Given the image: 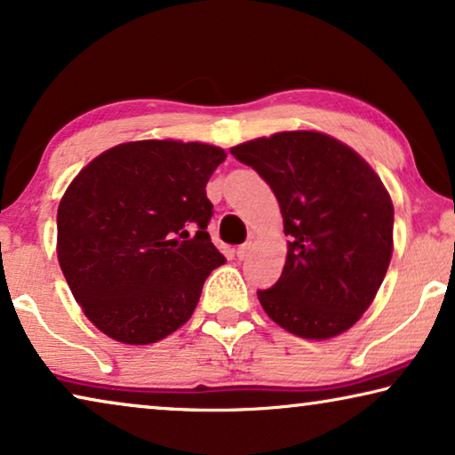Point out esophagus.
Returning a JSON list of instances; mask_svg holds the SVG:
<instances>
[{
  "label": "esophagus",
  "mask_w": 455,
  "mask_h": 455,
  "mask_svg": "<svg viewBox=\"0 0 455 455\" xmlns=\"http://www.w3.org/2000/svg\"><path fill=\"white\" fill-rule=\"evenodd\" d=\"M251 247H253L251 243H243V245L236 249V257H239V259H247L249 253H251Z\"/></svg>",
  "instance_id": "34e87169"
}]
</instances>
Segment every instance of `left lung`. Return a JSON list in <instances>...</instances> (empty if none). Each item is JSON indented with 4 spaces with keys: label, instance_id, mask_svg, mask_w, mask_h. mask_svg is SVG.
I'll list each match as a JSON object with an SVG mask.
<instances>
[{
    "label": "left lung",
    "instance_id": "obj_1",
    "mask_svg": "<svg viewBox=\"0 0 455 455\" xmlns=\"http://www.w3.org/2000/svg\"><path fill=\"white\" fill-rule=\"evenodd\" d=\"M280 202L290 236L286 266L257 290L271 321L302 339H331L354 327L392 257L395 206L382 180L329 134L275 132L230 148Z\"/></svg>",
    "mask_w": 455,
    "mask_h": 455
}]
</instances>
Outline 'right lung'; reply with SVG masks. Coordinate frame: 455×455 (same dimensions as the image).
<instances>
[{"mask_svg":"<svg viewBox=\"0 0 455 455\" xmlns=\"http://www.w3.org/2000/svg\"><path fill=\"white\" fill-rule=\"evenodd\" d=\"M225 159L204 142H122L67 188L57 212L59 266L101 333L147 345L192 316L210 271L225 263L206 233V184Z\"/></svg>","mask_w":455,"mask_h":455,"instance_id":"1","label":"right lung"}]
</instances>
